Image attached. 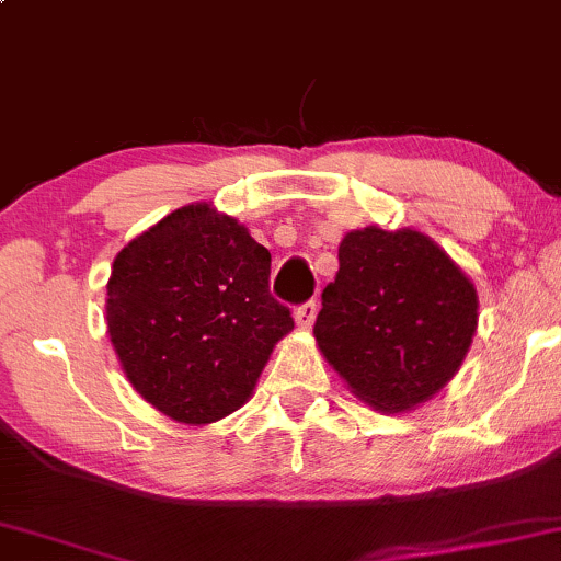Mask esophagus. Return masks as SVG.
Listing matches in <instances>:
<instances>
[{
    "mask_svg": "<svg viewBox=\"0 0 561 561\" xmlns=\"http://www.w3.org/2000/svg\"><path fill=\"white\" fill-rule=\"evenodd\" d=\"M316 310H319V302L316 300L302 302V306L295 308V323H298L300 329H310L316 321Z\"/></svg>",
    "mask_w": 561,
    "mask_h": 561,
    "instance_id": "1",
    "label": "esophagus"
}]
</instances>
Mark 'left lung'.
Segmentation results:
<instances>
[{"label": "left lung", "instance_id": "8db88e82", "mask_svg": "<svg viewBox=\"0 0 561 561\" xmlns=\"http://www.w3.org/2000/svg\"><path fill=\"white\" fill-rule=\"evenodd\" d=\"M478 327L473 282L415 229L366 227L340 242L313 334L353 394L383 413L431 400L462 366Z\"/></svg>", "mask_w": 561, "mask_h": 561}]
</instances>
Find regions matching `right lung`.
<instances>
[{
  "label": "right lung",
  "mask_w": 561,
  "mask_h": 561,
  "mask_svg": "<svg viewBox=\"0 0 561 561\" xmlns=\"http://www.w3.org/2000/svg\"><path fill=\"white\" fill-rule=\"evenodd\" d=\"M268 274L272 253L208 204L127 242L106 285V329L135 391L193 426L242 408L295 327Z\"/></svg>",
  "instance_id": "1"
}]
</instances>
